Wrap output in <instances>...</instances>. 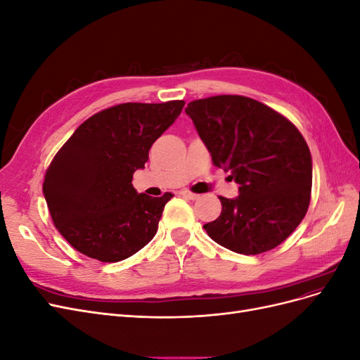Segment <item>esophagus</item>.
<instances>
[{
	"mask_svg": "<svg viewBox=\"0 0 360 360\" xmlns=\"http://www.w3.org/2000/svg\"><path fill=\"white\" fill-rule=\"evenodd\" d=\"M180 195H181V197H184V198H188V200H198L200 198L198 193H193L191 191H181Z\"/></svg>",
	"mask_w": 360,
	"mask_h": 360,
	"instance_id": "obj_1",
	"label": "esophagus"
}]
</instances>
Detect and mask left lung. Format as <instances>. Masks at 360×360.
Wrapping results in <instances>:
<instances>
[{
	"mask_svg": "<svg viewBox=\"0 0 360 360\" xmlns=\"http://www.w3.org/2000/svg\"><path fill=\"white\" fill-rule=\"evenodd\" d=\"M186 114L210 151L213 165L238 184L234 200L219 197L221 216L204 225L210 238L243 255L281 245L308 212L312 159L288 118L245 96L193 101Z\"/></svg>",
	"mask_w": 360,
	"mask_h": 360,
	"instance_id": "obj_1",
	"label": "left lung"
}]
</instances>
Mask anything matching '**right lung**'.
<instances>
[{"label":"right lung","instance_id":"right-lung-1","mask_svg":"<svg viewBox=\"0 0 360 360\" xmlns=\"http://www.w3.org/2000/svg\"><path fill=\"white\" fill-rule=\"evenodd\" d=\"M183 106V101L111 106L85 120L53 156L43 195L53 225L76 250L117 263L155 237L172 193H138L132 177Z\"/></svg>","mask_w":360,"mask_h":360}]
</instances>
